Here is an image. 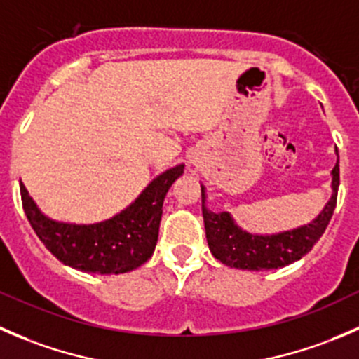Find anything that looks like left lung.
<instances>
[{"instance_id":"8db88e82","label":"left lung","mask_w":359,"mask_h":359,"mask_svg":"<svg viewBox=\"0 0 359 359\" xmlns=\"http://www.w3.org/2000/svg\"><path fill=\"white\" fill-rule=\"evenodd\" d=\"M332 175L333 194L318 218L312 219L309 225L276 236H253L241 230L229 212L209 211L205 208L204 187H201L205 237L212 257L229 267L243 269V271H269L300 260L318 243L335 211L340 183L339 162L333 168Z\"/></svg>"}]
</instances>
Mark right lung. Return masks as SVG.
<instances>
[{
  "mask_svg": "<svg viewBox=\"0 0 359 359\" xmlns=\"http://www.w3.org/2000/svg\"><path fill=\"white\" fill-rule=\"evenodd\" d=\"M183 168L180 164L162 172L129 208L94 225H74L47 218L22 183L20 198L33 230L59 262L94 274H123L143 265L154 255L165 194L183 175Z\"/></svg>",
  "mask_w": 359,
  "mask_h": 359,
  "instance_id": "add662e5",
  "label": "right lung"
}]
</instances>
